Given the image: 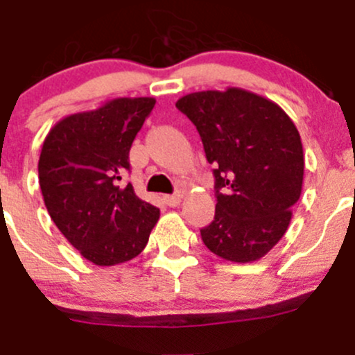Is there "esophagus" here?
Segmentation results:
<instances>
[{
  "instance_id": "obj_1",
  "label": "esophagus",
  "mask_w": 355,
  "mask_h": 355,
  "mask_svg": "<svg viewBox=\"0 0 355 355\" xmlns=\"http://www.w3.org/2000/svg\"><path fill=\"white\" fill-rule=\"evenodd\" d=\"M180 200H182V194L180 193L168 194V196H164L166 205H170V207H178V205H180Z\"/></svg>"
}]
</instances>
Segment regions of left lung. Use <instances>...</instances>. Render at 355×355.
<instances>
[{"label": "left lung", "mask_w": 355, "mask_h": 355, "mask_svg": "<svg viewBox=\"0 0 355 355\" xmlns=\"http://www.w3.org/2000/svg\"><path fill=\"white\" fill-rule=\"evenodd\" d=\"M214 164L216 216L201 241L217 257L260 260L285 235L302 191L299 130L276 102L242 88L178 98Z\"/></svg>", "instance_id": "left-lung-1"}]
</instances>
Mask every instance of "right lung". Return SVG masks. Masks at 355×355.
<instances>
[{"instance_id": "add662e5", "label": "right lung", "mask_w": 355, "mask_h": 355, "mask_svg": "<svg viewBox=\"0 0 355 355\" xmlns=\"http://www.w3.org/2000/svg\"><path fill=\"white\" fill-rule=\"evenodd\" d=\"M155 98L122 97L98 110L60 120L44 139L38 184L51 219L63 237L95 265L138 257L159 219V209L120 185L129 152Z\"/></svg>"}]
</instances>
